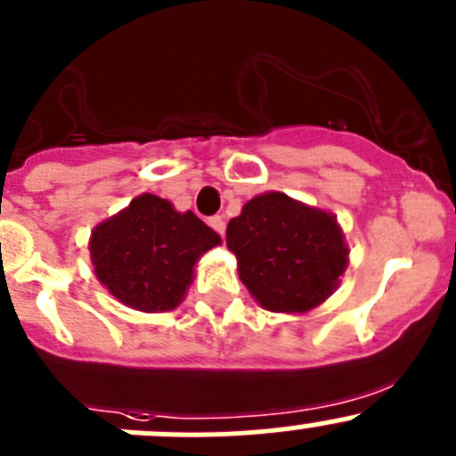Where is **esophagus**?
I'll return each instance as SVG.
<instances>
[{"label": "esophagus", "mask_w": 456, "mask_h": 456, "mask_svg": "<svg viewBox=\"0 0 456 456\" xmlns=\"http://www.w3.org/2000/svg\"><path fill=\"white\" fill-rule=\"evenodd\" d=\"M209 227L214 229V232H218L220 236H223V233H224V218H223V216H211Z\"/></svg>", "instance_id": "esophagus-1"}]
</instances>
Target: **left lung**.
<instances>
[{"label":"left lung","mask_w":456,"mask_h":456,"mask_svg":"<svg viewBox=\"0 0 456 456\" xmlns=\"http://www.w3.org/2000/svg\"><path fill=\"white\" fill-rule=\"evenodd\" d=\"M227 247L249 294L278 314H305L325 303L350 263L336 216L282 191L245 202L229 220Z\"/></svg>","instance_id":"left-lung-1"}]
</instances>
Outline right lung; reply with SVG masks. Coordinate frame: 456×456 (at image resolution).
<instances>
[{
    "label": "right lung",
    "instance_id": "right-lung-1",
    "mask_svg": "<svg viewBox=\"0 0 456 456\" xmlns=\"http://www.w3.org/2000/svg\"><path fill=\"white\" fill-rule=\"evenodd\" d=\"M220 236L193 211L140 193L116 216L95 224L88 240L95 276L109 294L138 312H171L187 296L202 254Z\"/></svg>",
    "mask_w": 456,
    "mask_h": 456
}]
</instances>
